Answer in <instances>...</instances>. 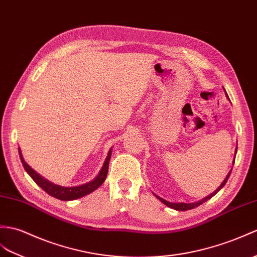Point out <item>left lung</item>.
<instances>
[{"instance_id": "8db88e82", "label": "left lung", "mask_w": 257, "mask_h": 257, "mask_svg": "<svg viewBox=\"0 0 257 257\" xmlns=\"http://www.w3.org/2000/svg\"><path fill=\"white\" fill-rule=\"evenodd\" d=\"M225 96H226V98L229 99V96H228V94L225 93ZM236 151H237V147H236V149H235V154H236ZM235 160V159H234ZM234 160H233V164H234ZM231 171H232V169L230 170V172L228 173V175L225 176V178L223 180V182L221 183V185H220V186L214 190L213 193H211L210 195H208L207 197H205V198H202V199H200V200H198V201H195V202H171V201H168V200H165V199H163V198H161L160 196H158V195H156L153 193V195L157 197V198L161 201V202H163V204L165 205V206H168V207H170V208H172V209H175V210H178V211H186V210H190V209H194V208H196V207H198V206H200L201 204H204L205 201H207V200H209L211 197H213L214 195H216L220 189H221L224 185H225V183L228 182V178L230 177V174H231Z\"/></svg>"}]
</instances>
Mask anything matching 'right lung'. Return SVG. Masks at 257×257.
<instances>
[{"mask_svg":"<svg viewBox=\"0 0 257 257\" xmlns=\"http://www.w3.org/2000/svg\"><path fill=\"white\" fill-rule=\"evenodd\" d=\"M111 150L112 149L110 148V150L108 151V156H107L103 166H101L98 175L95 177L93 181L79 185V186H71V187L60 186V185H57L55 183L46 180L44 176L38 174L37 172L33 170L31 166H29L25 162V160H24V158L22 156V151L20 148H19V153H20V158H21L24 169H25V171L28 173V175L33 178L34 182L37 184L39 187L43 188L47 194H49L50 196L55 197V198H57V199L69 201V200H74L77 198H81V197H84L88 194H91L92 192H94L95 189H97L100 185L104 183L105 178L107 176V173H108V165H109V160L111 157Z\"/></svg>","mask_w":257,"mask_h":257,"instance_id":"1","label":"right lung"}]
</instances>
